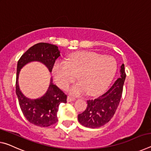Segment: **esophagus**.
Returning <instances> with one entry per match:
<instances>
[{
    "label": "esophagus",
    "instance_id": "34e87169",
    "mask_svg": "<svg viewBox=\"0 0 151 151\" xmlns=\"http://www.w3.org/2000/svg\"><path fill=\"white\" fill-rule=\"evenodd\" d=\"M76 99L75 97H72L70 96H68L67 97V101L68 102H70V101H75Z\"/></svg>",
    "mask_w": 151,
    "mask_h": 151
}]
</instances>
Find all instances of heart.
Returning a JSON list of instances; mask_svg holds the SVG:
<instances>
[{
  "label": "heart",
  "mask_w": 151,
  "mask_h": 151,
  "mask_svg": "<svg viewBox=\"0 0 151 151\" xmlns=\"http://www.w3.org/2000/svg\"><path fill=\"white\" fill-rule=\"evenodd\" d=\"M116 69L114 57L91 52H78L70 54L67 62H56L52 74L57 84L63 88L68 87L77 75L80 81L70 88L72 94L79 95L88 92L90 95H96L109 85Z\"/></svg>",
  "instance_id": "obj_1"
}]
</instances>
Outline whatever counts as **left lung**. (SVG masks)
<instances>
[{"label": "left lung", "instance_id": "left-lung-1", "mask_svg": "<svg viewBox=\"0 0 151 151\" xmlns=\"http://www.w3.org/2000/svg\"><path fill=\"white\" fill-rule=\"evenodd\" d=\"M119 72L120 77L107 92L97 99L88 100L87 108L78 116V120L82 125L91 128H99L113 118L120 101L126 76L124 64Z\"/></svg>", "mask_w": 151, "mask_h": 151}]
</instances>
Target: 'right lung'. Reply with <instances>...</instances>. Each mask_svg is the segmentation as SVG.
<instances>
[{"label":"right lung","instance_id":"1","mask_svg":"<svg viewBox=\"0 0 151 151\" xmlns=\"http://www.w3.org/2000/svg\"><path fill=\"white\" fill-rule=\"evenodd\" d=\"M60 56V52L56 45L48 43H38L24 53L17 63L16 76V94L21 111L30 123L40 127H47L58 122L57 112L61 103H66L67 96L52 83L47 91L41 97L32 99L21 93L18 79L21 68L31 62H40L48 68L51 73L56 60Z\"/></svg>","mask_w":151,"mask_h":151}]
</instances>
